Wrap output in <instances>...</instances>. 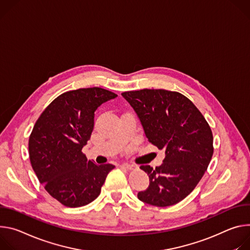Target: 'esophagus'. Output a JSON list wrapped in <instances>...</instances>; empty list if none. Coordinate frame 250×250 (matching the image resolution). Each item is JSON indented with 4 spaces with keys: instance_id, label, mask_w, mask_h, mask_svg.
I'll return each mask as SVG.
<instances>
[{
    "instance_id": "obj_1",
    "label": "esophagus",
    "mask_w": 250,
    "mask_h": 250,
    "mask_svg": "<svg viewBox=\"0 0 250 250\" xmlns=\"http://www.w3.org/2000/svg\"><path fill=\"white\" fill-rule=\"evenodd\" d=\"M121 167L126 169V170H134L136 168L134 165H130V164H122Z\"/></svg>"
}]
</instances>
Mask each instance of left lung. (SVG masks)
<instances>
[{"label": "left lung", "instance_id": "1", "mask_svg": "<svg viewBox=\"0 0 250 250\" xmlns=\"http://www.w3.org/2000/svg\"><path fill=\"white\" fill-rule=\"evenodd\" d=\"M148 141L165 150L160 167L142 165L150 180L138 199L155 207L183 201L203 178L213 154L210 127L200 110L185 95L165 89L126 91Z\"/></svg>", "mask_w": 250, "mask_h": 250}]
</instances>
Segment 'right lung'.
Segmentation results:
<instances>
[{
	"mask_svg": "<svg viewBox=\"0 0 250 250\" xmlns=\"http://www.w3.org/2000/svg\"><path fill=\"white\" fill-rule=\"evenodd\" d=\"M117 94L100 87L79 88L55 98L37 120L29 139L32 167L49 195L68 208L93 202L111 164L96 165L82 153L94 128V112Z\"/></svg>",
	"mask_w": 250,
	"mask_h": 250,
	"instance_id": "obj_1",
	"label": "right lung"
}]
</instances>
